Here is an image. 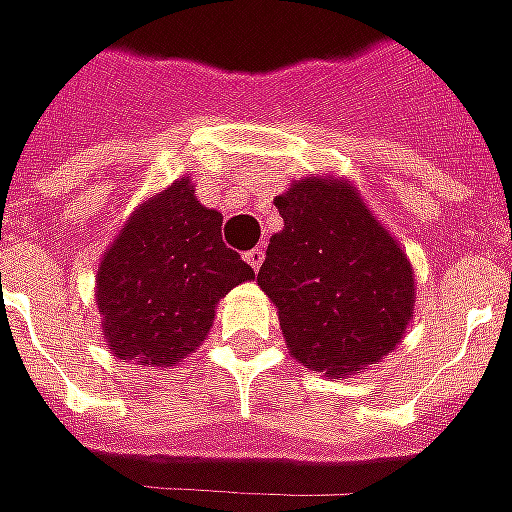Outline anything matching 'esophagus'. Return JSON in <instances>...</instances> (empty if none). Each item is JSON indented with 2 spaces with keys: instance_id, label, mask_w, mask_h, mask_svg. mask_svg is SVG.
<instances>
[{
  "instance_id": "1",
  "label": "esophagus",
  "mask_w": 512,
  "mask_h": 512,
  "mask_svg": "<svg viewBox=\"0 0 512 512\" xmlns=\"http://www.w3.org/2000/svg\"><path fill=\"white\" fill-rule=\"evenodd\" d=\"M263 260H266V252H263L260 246H255V249H249V252H246V263L255 268V271L263 266Z\"/></svg>"
}]
</instances>
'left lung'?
Instances as JSON below:
<instances>
[{
  "mask_svg": "<svg viewBox=\"0 0 512 512\" xmlns=\"http://www.w3.org/2000/svg\"><path fill=\"white\" fill-rule=\"evenodd\" d=\"M257 285L277 305L291 355L327 377L355 374L399 343L413 313V268L349 182L307 177L274 199Z\"/></svg>",
  "mask_w": 512,
  "mask_h": 512,
  "instance_id": "obj_1",
  "label": "left lung"
}]
</instances>
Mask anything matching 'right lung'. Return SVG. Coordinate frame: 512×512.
Returning a JSON list of instances; mask_svg holds the SVG:
<instances>
[{
    "label": "right lung",
    "mask_w": 512,
    "mask_h": 512,
    "mask_svg": "<svg viewBox=\"0 0 512 512\" xmlns=\"http://www.w3.org/2000/svg\"><path fill=\"white\" fill-rule=\"evenodd\" d=\"M221 221L196 202L191 182L177 180L124 224L96 277L113 355L166 368L205 341L221 296L255 277L221 241Z\"/></svg>",
    "instance_id": "right-lung-1"
}]
</instances>
